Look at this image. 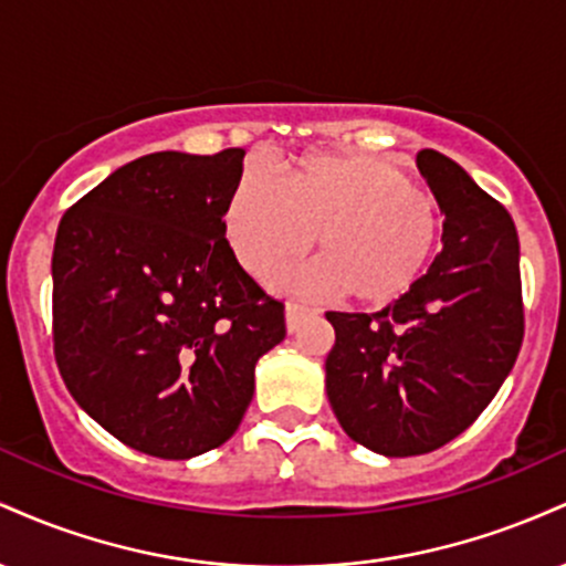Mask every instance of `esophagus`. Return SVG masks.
I'll list each match as a JSON object with an SVG mask.
<instances>
[{
  "instance_id": "obj_1",
  "label": "esophagus",
  "mask_w": 566,
  "mask_h": 566,
  "mask_svg": "<svg viewBox=\"0 0 566 566\" xmlns=\"http://www.w3.org/2000/svg\"><path fill=\"white\" fill-rule=\"evenodd\" d=\"M305 314H311V308L305 303H287L284 305V324H287V333H295L297 324Z\"/></svg>"
}]
</instances>
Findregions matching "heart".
<instances>
[{"label": "heart", "mask_w": 566, "mask_h": 566, "mask_svg": "<svg viewBox=\"0 0 566 566\" xmlns=\"http://www.w3.org/2000/svg\"><path fill=\"white\" fill-rule=\"evenodd\" d=\"M223 226L237 261L255 276L295 263L316 239L322 261L282 274L276 284L348 292L365 305L407 295L439 239L437 210L412 178L369 154H319L287 180L244 167L226 201Z\"/></svg>", "instance_id": "1"}]
</instances>
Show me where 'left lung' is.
<instances>
[{
  "instance_id": "8db88e82",
  "label": "left lung",
  "mask_w": 566,
  "mask_h": 566,
  "mask_svg": "<svg viewBox=\"0 0 566 566\" xmlns=\"http://www.w3.org/2000/svg\"><path fill=\"white\" fill-rule=\"evenodd\" d=\"M444 216L441 252L375 314L327 311V399L350 439L386 458L439 450L509 378L524 337L516 226L444 154H418Z\"/></svg>"
}]
</instances>
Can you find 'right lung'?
<instances>
[{
  "label": "right lung",
  "instance_id": "1",
  "mask_svg": "<svg viewBox=\"0 0 566 566\" xmlns=\"http://www.w3.org/2000/svg\"><path fill=\"white\" fill-rule=\"evenodd\" d=\"M242 148L119 167L57 226L53 340L63 382L133 450L188 460L233 437L284 305L239 265L223 212Z\"/></svg>",
  "mask_w": 566,
  "mask_h": 566
}]
</instances>
